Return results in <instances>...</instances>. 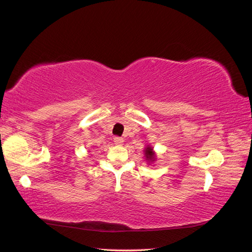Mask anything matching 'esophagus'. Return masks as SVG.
<instances>
[{"mask_svg":"<svg viewBox=\"0 0 252 252\" xmlns=\"http://www.w3.org/2000/svg\"><path fill=\"white\" fill-rule=\"evenodd\" d=\"M114 142H115V144H117V145H121V144L125 142V140H123L122 137L116 136V137H114Z\"/></svg>","mask_w":252,"mask_h":252,"instance_id":"34e87169","label":"esophagus"}]
</instances>
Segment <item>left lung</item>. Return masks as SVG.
<instances>
[{
	"label": "left lung",
	"instance_id": "8db88e82",
	"mask_svg": "<svg viewBox=\"0 0 252 252\" xmlns=\"http://www.w3.org/2000/svg\"><path fill=\"white\" fill-rule=\"evenodd\" d=\"M144 155H145V159L147 160V162H152L155 159H156L155 158V153L151 146H147L145 148V154Z\"/></svg>",
	"mask_w": 252,
	"mask_h": 252
}]
</instances>
